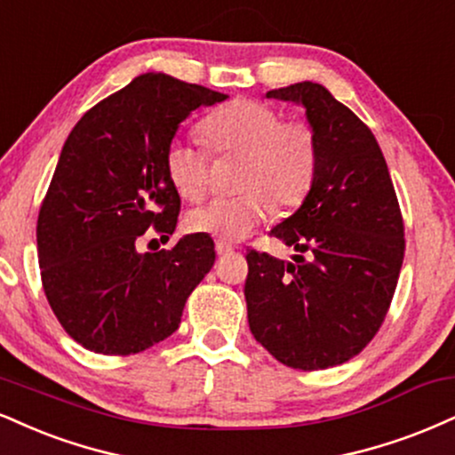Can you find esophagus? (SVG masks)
Here are the masks:
<instances>
[{"mask_svg": "<svg viewBox=\"0 0 455 455\" xmlns=\"http://www.w3.org/2000/svg\"><path fill=\"white\" fill-rule=\"evenodd\" d=\"M233 251H235L233 245H228L224 242H216V254L218 256H228V254H233Z\"/></svg>", "mask_w": 455, "mask_h": 455, "instance_id": "34e87169", "label": "esophagus"}]
</instances>
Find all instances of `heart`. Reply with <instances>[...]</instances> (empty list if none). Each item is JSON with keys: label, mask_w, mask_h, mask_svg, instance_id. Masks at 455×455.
Wrapping results in <instances>:
<instances>
[{"label": "heart", "mask_w": 455, "mask_h": 455, "mask_svg": "<svg viewBox=\"0 0 455 455\" xmlns=\"http://www.w3.org/2000/svg\"><path fill=\"white\" fill-rule=\"evenodd\" d=\"M201 133L216 155H242L237 196L213 199L188 213L193 233L218 242H239L277 210H292L307 199L320 165V146L307 123L288 120L259 100H233L201 123ZM165 172L180 196L204 199L210 188V155L195 141L167 144Z\"/></svg>", "instance_id": "heart-1"}]
</instances>
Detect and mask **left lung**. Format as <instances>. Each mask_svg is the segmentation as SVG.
<instances>
[{"mask_svg": "<svg viewBox=\"0 0 455 455\" xmlns=\"http://www.w3.org/2000/svg\"><path fill=\"white\" fill-rule=\"evenodd\" d=\"M305 108L320 146L307 199L271 237L292 262L248 251L250 331L282 364L300 371L347 363L369 346L390 309L404 256V227L375 135L315 82L267 92Z\"/></svg>", "mask_w": 455, "mask_h": 455, "instance_id": "left-lung-1", "label": "left lung"}]
</instances>
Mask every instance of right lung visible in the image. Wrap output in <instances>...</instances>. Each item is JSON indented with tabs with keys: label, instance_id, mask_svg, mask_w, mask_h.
Wrapping results in <instances>:
<instances>
[{
	"label": "right lung",
	"instance_id": "1",
	"mask_svg": "<svg viewBox=\"0 0 455 455\" xmlns=\"http://www.w3.org/2000/svg\"><path fill=\"white\" fill-rule=\"evenodd\" d=\"M222 92L141 74L71 129L37 216V259L65 332L106 355L144 352L178 331L186 299L216 260L210 235L138 251L148 228L169 239L180 195L165 150L193 109Z\"/></svg>",
	"mask_w": 455,
	"mask_h": 455
}]
</instances>
